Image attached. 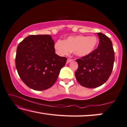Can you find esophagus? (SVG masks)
<instances>
[{
    "instance_id": "esophagus-1",
    "label": "esophagus",
    "mask_w": 127,
    "mask_h": 127,
    "mask_svg": "<svg viewBox=\"0 0 127 127\" xmlns=\"http://www.w3.org/2000/svg\"><path fill=\"white\" fill-rule=\"evenodd\" d=\"M73 59H67V63H69V62H71V61H72Z\"/></svg>"
}]
</instances>
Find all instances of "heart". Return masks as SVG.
Returning <instances> with one entry per match:
<instances>
[{
  "label": "heart",
  "mask_w": 127,
  "mask_h": 127,
  "mask_svg": "<svg viewBox=\"0 0 127 127\" xmlns=\"http://www.w3.org/2000/svg\"><path fill=\"white\" fill-rule=\"evenodd\" d=\"M97 45L98 40L95 37L78 35L68 37L65 41H57L55 48L62 55H67L70 52H74L76 56L85 57L92 54Z\"/></svg>",
  "instance_id": "1"
}]
</instances>
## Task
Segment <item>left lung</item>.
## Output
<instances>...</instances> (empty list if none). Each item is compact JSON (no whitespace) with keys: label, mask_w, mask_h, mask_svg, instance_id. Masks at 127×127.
<instances>
[{"label":"left lung","mask_w":127,"mask_h":127,"mask_svg":"<svg viewBox=\"0 0 127 127\" xmlns=\"http://www.w3.org/2000/svg\"><path fill=\"white\" fill-rule=\"evenodd\" d=\"M99 44L92 54L76 60L77 81L82 86L95 88L105 83L113 70L115 52L111 40L103 33H98Z\"/></svg>","instance_id":"left-lung-1"}]
</instances>
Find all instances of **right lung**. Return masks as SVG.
I'll return each mask as SVG.
<instances>
[{
    "mask_svg": "<svg viewBox=\"0 0 127 127\" xmlns=\"http://www.w3.org/2000/svg\"><path fill=\"white\" fill-rule=\"evenodd\" d=\"M67 60L55 53L51 35H30L18 45L15 66L27 86L41 91L52 86Z\"/></svg>",
    "mask_w": 127,
    "mask_h": 127,
    "instance_id": "1",
    "label": "right lung"
}]
</instances>
